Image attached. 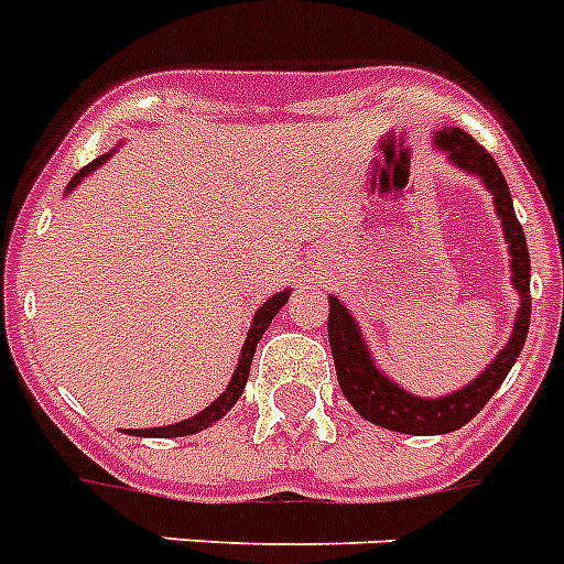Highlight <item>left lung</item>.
<instances>
[{
	"mask_svg": "<svg viewBox=\"0 0 564 564\" xmlns=\"http://www.w3.org/2000/svg\"><path fill=\"white\" fill-rule=\"evenodd\" d=\"M433 143L447 154V160L456 169L479 177L487 192L494 194L496 215H499L505 238H508L513 286L522 304L516 312L510 340L494 361L487 364L479 378H473L470 384L451 392V395H442V399H421V395L406 392L404 387H399L392 378L378 370L370 349L364 344L361 329L347 312V306L340 304L338 297H329V324L326 326H329V347H333L340 392L358 410V415H364L378 427L406 435H442L465 427L467 421L494 399V392L508 378L510 367H513L524 347L528 326H531V254H528L522 224L516 220L513 200H510L508 183L501 177L499 165L462 129L438 131Z\"/></svg>",
	"mask_w": 564,
	"mask_h": 564,
	"instance_id": "left-lung-1",
	"label": "left lung"
}]
</instances>
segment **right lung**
Segmentation results:
<instances>
[{
  "label": "right lung",
  "instance_id": "obj_1",
  "mask_svg": "<svg viewBox=\"0 0 564 564\" xmlns=\"http://www.w3.org/2000/svg\"><path fill=\"white\" fill-rule=\"evenodd\" d=\"M111 158V151L108 154H102V158H97L94 163H88L85 169H79V174H74V180L68 183V192L70 188L79 186V180L88 177V174L97 169V165H102L106 160ZM290 301V290L278 292V295H272L267 301V304L260 306L258 312H254L252 318V329H249V335H246V344L243 349H240V361H238V370H235V376H231L229 387H226L224 395H217V401H212L203 413L192 415V419L186 421H177V424H169V427H151V430H129V435H154V438H177V435H192V433H200V430L212 427L215 421L224 419L226 413H229L231 406L238 404L240 392H243L246 387V378H249V367H252V358H254V347H258V340L263 338V333H267V326L272 324V318L278 315V310H281L283 304Z\"/></svg>",
  "mask_w": 564,
  "mask_h": 564
}]
</instances>
